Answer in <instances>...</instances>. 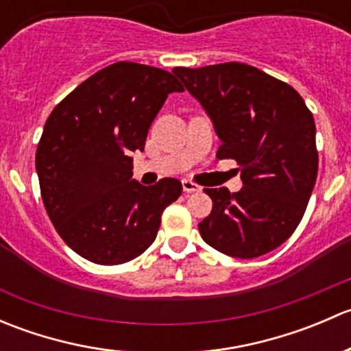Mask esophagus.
Returning a JSON list of instances; mask_svg holds the SVG:
<instances>
[{
    "label": "esophagus",
    "mask_w": 351,
    "mask_h": 351,
    "mask_svg": "<svg viewBox=\"0 0 351 351\" xmlns=\"http://www.w3.org/2000/svg\"><path fill=\"white\" fill-rule=\"evenodd\" d=\"M182 185H183V192H185V193H195V192H200V186H198L197 183L190 182V180H183Z\"/></svg>",
    "instance_id": "esophagus-1"
}]
</instances>
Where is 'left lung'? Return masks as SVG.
I'll use <instances>...</instances> for the list:
<instances>
[{
    "instance_id": "left-lung-1",
    "label": "left lung",
    "mask_w": 351,
    "mask_h": 351,
    "mask_svg": "<svg viewBox=\"0 0 351 351\" xmlns=\"http://www.w3.org/2000/svg\"><path fill=\"white\" fill-rule=\"evenodd\" d=\"M221 137L219 159H234L243 189H204L212 212L204 241L234 258H256L292 236L317 176L316 123L285 81L243 62L175 67Z\"/></svg>"
}]
</instances>
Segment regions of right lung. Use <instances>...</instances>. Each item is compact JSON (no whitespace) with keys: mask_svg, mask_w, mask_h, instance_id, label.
I'll use <instances>...</instances> for the list:
<instances>
[{"mask_svg":"<svg viewBox=\"0 0 351 351\" xmlns=\"http://www.w3.org/2000/svg\"><path fill=\"white\" fill-rule=\"evenodd\" d=\"M173 91L171 73L120 61L56 105L35 154L40 195L67 246L98 265L134 260L153 244L161 214L182 183L132 180V151H144L153 120Z\"/></svg>","mask_w":351,"mask_h":351,"instance_id":"right-lung-1","label":"right lung"}]
</instances>
